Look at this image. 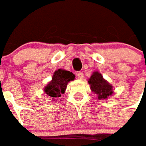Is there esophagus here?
Segmentation results:
<instances>
[{
  "label": "esophagus",
  "mask_w": 146,
  "mask_h": 146,
  "mask_svg": "<svg viewBox=\"0 0 146 146\" xmlns=\"http://www.w3.org/2000/svg\"><path fill=\"white\" fill-rule=\"evenodd\" d=\"M76 76H77L79 80H82L83 77H84V73L82 72H77L76 73Z\"/></svg>",
  "instance_id": "1"
}]
</instances>
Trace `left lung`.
I'll use <instances>...</instances> for the list:
<instances>
[{"mask_svg": "<svg viewBox=\"0 0 146 146\" xmlns=\"http://www.w3.org/2000/svg\"><path fill=\"white\" fill-rule=\"evenodd\" d=\"M91 89L98 95V99H106L113 94V87L103 79L102 74L95 72L88 80Z\"/></svg>", "mask_w": 146, "mask_h": 146, "instance_id": "obj_1", "label": "left lung"}]
</instances>
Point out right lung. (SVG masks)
<instances>
[{
    "mask_svg": "<svg viewBox=\"0 0 146 146\" xmlns=\"http://www.w3.org/2000/svg\"><path fill=\"white\" fill-rule=\"evenodd\" d=\"M74 78L75 75L73 73L59 69L54 72L51 81L45 87L44 91L51 98H59L66 91L68 83Z\"/></svg>",
    "mask_w": 146,
    "mask_h": 146,
    "instance_id": "obj_1",
    "label": "right lung"
}]
</instances>
